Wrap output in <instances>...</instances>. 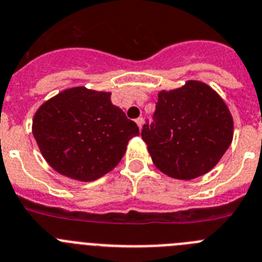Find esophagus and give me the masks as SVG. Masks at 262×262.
Segmentation results:
<instances>
[{
    "instance_id": "obj_1",
    "label": "esophagus",
    "mask_w": 262,
    "mask_h": 262,
    "mask_svg": "<svg viewBox=\"0 0 262 262\" xmlns=\"http://www.w3.org/2000/svg\"><path fill=\"white\" fill-rule=\"evenodd\" d=\"M136 122H137V125H138V128L142 129V125H143V119H142V117H138V119L136 120Z\"/></svg>"
}]
</instances>
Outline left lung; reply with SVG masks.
I'll use <instances>...</instances> for the list:
<instances>
[{"mask_svg":"<svg viewBox=\"0 0 262 262\" xmlns=\"http://www.w3.org/2000/svg\"><path fill=\"white\" fill-rule=\"evenodd\" d=\"M142 140L159 171L192 180L216 166L234 137V120L221 96L200 81L158 94L154 124Z\"/></svg>","mask_w":262,"mask_h":262,"instance_id":"8db88e82","label":"left lung"}]
</instances>
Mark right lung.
Masks as SVG:
<instances>
[{
    "label": "right lung",
    "instance_id": "obj_1",
    "mask_svg": "<svg viewBox=\"0 0 262 262\" xmlns=\"http://www.w3.org/2000/svg\"><path fill=\"white\" fill-rule=\"evenodd\" d=\"M32 134L47 163L61 175L93 181L115 168L137 124L111 102V93L72 87L40 105Z\"/></svg>",
    "mask_w": 262,
    "mask_h": 262
}]
</instances>
